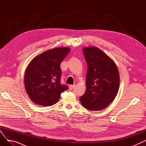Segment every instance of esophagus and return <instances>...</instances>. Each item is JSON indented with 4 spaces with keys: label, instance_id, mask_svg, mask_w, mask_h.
<instances>
[{
    "label": "esophagus",
    "instance_id": "34e87169",
    "mask_svg": "<svg viewBox=\"0 0 146 146\" xmlns=\"http://www.w3.org/2000/svg\"><path fill=\"white\" fill-rule=\"evenodd\" d=\"M74 86H75L74 85H70V86H69V89H70V90H72V89L74 88Z\"/></svg>",
    "mask_w": 146,
    "mask_h": 146
}]
</instances>
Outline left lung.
<instances>
[{"label": "left lung", "mask_w": 146, "mask_h": 146, "mask_svg": "<svg viewBox=\"0 0 146 146\" xmlns=\"http://www.w3.org/2000/svg\"><path fill=\"white\" fill-rule=\"evenodd\" d=\"M88 65L86 92L80 98L82 105L90 111H100L116 97L119 86V74L113 61L95 47L83 48Z\"/></svg>", "instance_id": "left-lung-1"}]
</instances>
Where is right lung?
<instances>
[{
  "label": "right lung",
  "mask_w": 146,
  "mask_h": 146,
  "mask_svg": "<svg viewBox=\"0 0 146 146\" xmlns=\"http://www.w3.org/2000/svg\"><path fill=\"white\" fill-rule=\"evenodd\" d=\"M70 51L68 47L48 50L28 64L24 76L25 88L35 104L45 106L54 105L61 94L68 89L66 85L61 84L60 64Z\"/></svg>",
  "instance_id": "1"
}]
</instances>
